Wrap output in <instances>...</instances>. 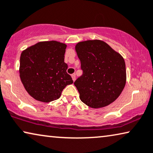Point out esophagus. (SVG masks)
Masks as SVG:
<instances>
[{"mask_svg":"<svg viewBox=\"0 0 153 153\" xmlns=\"http://www.w3.org/2000/svg\"><path fill=\"white\" fill-rule=\"evenodd\" d=\"M72 78L73 81H74L75 80H76V74H72Z\"/></svg>","mask_w":153,"mask_h":153,"instance_id":"esophagus-1","label":"esophagus"}]
</instances>
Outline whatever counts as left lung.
I'll list each match as a JSON object with an SVG mask.
<instances>
[{"label": "left lung", "instance_id": "left-lung-1", "mask_svg": "<svg viewBox=\"0 0 153 153\" xmlns=\"http://www.w3.org/2000/svg\"><path fill=\"white\" fill-rule=\"evenodd\" d=\"M75 50L83 74L74 83L82 102L92 108L105 107L114 102L126 83L122 56L101 40L79 42Z\"/></svg>", "mask_w": 153, "mask_h": 153}]
</instances>
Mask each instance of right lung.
Wrapping results in <instances>:
<instances>
[{
	"label": "right lung",
	"instance_id": "1",
	"mask_svg": "<svg viewBox=\"0 0 153 153\" xmlns=\"http://www.w3.org/2000/svg\"><path fill=\"white\" fill-rule=\"evenodd\" d=\"M66 44L41 41L23 50L20 58V78L26 91L44 103L56 100L66 85L73 83L64 62Z\"/></svg>",
	"mask_w": 153,
	"mask_h": 153
}]
</instances>
